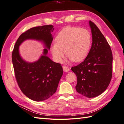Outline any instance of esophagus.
<instances>
[{
    "label": "esophagus",
    "instance_id": "esophagus-1",
    "mask_svg": "<svg viewBox=\"0 0 124 124\" xmlns=\"http://www.w3.org/2000/svg\"><path fill=\"white\" fill-rule=\"evenodd\" d=\"M63 71L64 72H68L70 70V69L68 66H63Z\"/></svg>",
    "mask_w": 124,
    "mask_h": 124
}]
</instances>
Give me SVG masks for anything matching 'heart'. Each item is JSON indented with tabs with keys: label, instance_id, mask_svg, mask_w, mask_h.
Instances as JSON below:
<instances>
[{
	"label": "heart",
	"instance_id": "obj_1",
	"mask_svg": "<svg viewBox=\"0 0 124 124\" xmlns=\"http://www.w3.org/2000/svg\"><path fill=\"white\" fill-rule=\"evenodd\" d=\"M56 41L50 46L54 60L61 62L65 51L70 60L78 62L85 59L89 52L92 35L85 28L67 27L59 32Z\"/></svg>",
	"mask_w": 124,
	"mask_h": 124
}]
</instances>
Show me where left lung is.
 Wrapping results in <instances>:
<instances>
[{"instance_id":"1","label":"left lung","mask_w":124,"mask_h":124,"mask_svg":"<svg viewBox=\"0 0 124 124\" xmlns=\"http://www.w3.org/2000/svg\"><path fill=\"white\" fill-rule=\"evenodd\" d=\"M92 44L83 62L71 68L77 75L76 90L88 98L95 97L106 90L112 78L113 54L105 38L93 22L89 21Z\"/></svg>"}]
</instances>
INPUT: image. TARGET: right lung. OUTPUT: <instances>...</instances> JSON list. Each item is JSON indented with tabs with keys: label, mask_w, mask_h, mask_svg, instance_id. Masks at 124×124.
<instances>
[{
	"label": "right lung",
	"mask_w": 124,
	"mask_h": 124,
	"mask_svg": "<svg viewBox=\"0 0 124 124\" xmlns=\"http://www.w3.org/2000/svg\"><path fill=\"white\" fill-rule=\"evenodd\" d=\"M53 28L52 25H46L30 28L18 38L12 51V61L18 86L27 97L35 101L47 100L54 94L63 74L61 64L46 56L53 40ZM27 39L42 41L46 47L44 54L33 63L24 61L18 53V46Z\"/></svg>",
	"instance_id": "right-lung-1"
}]
</instances>
